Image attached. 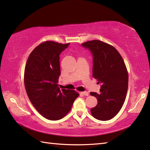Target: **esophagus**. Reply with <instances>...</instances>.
Here are the masks:
<instances>
[{
  "label": "esophagus",
  "instance_id": "esophagus-1",
  "mask_svg": "<svg viewBox=\"0 0 150 150\" xmlns=\"http://www.w3.org/2000/svg\"><path fill=\"white\" fill-rule=\"evenodd\" d=\"M81 95L86 96H88L89 95V93H88V91H82V92H81Z\"/></svg>",
  "mask_w": 150,
  "mask_h": 150
}]
</instances>
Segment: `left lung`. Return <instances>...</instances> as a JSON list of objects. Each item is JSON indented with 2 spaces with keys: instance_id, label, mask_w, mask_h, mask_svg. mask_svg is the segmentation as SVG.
<instances>
[{
  "instance_id": "8db88e82",
  "label": "left lung",
  "mask_w": 150,
  "mask_h": 150,
  "mask_svg": "<svg viewBox=\"0 0 150 150\" xmlns=\"http://www.w3.org/2000/svg\"><path fill=\"white\" fill-rule=\"evenodd\" d=\"M93 57L92 76L101 84L100 92H90L98 104L91 109L93 117L108 120L121 109L128 88V73L123 59L117 49L100 40H91L81 44Z\"/></svg>"
}]
</instances>
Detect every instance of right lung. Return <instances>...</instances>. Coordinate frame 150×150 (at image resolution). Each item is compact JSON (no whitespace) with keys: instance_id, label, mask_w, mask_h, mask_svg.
<instances>
[{"instance_id":"right-lung-1","label":"right lung","mask_w":150,"mask_h":150,"mask_svg":"<svg viewBox=\"0 0 150 150\" xmlns=\"http://www.w3.org/2000/svg\"><path fill=\"white\" fill-rule=\"evenodd\" d=\"M70 43L40 44L29 56L24 73L27 94L33 106L47 119H61L72 108L79 93L59 88L60 54Z\"/></svg>"}]
</instances>
